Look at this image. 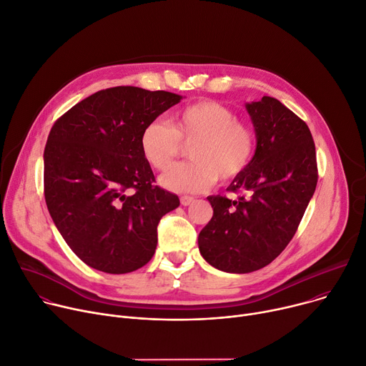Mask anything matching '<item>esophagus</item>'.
Returning <instances> with one entry per match:
<instances>
[{
    "mask_svg": "<svg viewBox=\"0 0 366 366\" xmlns=\"http://www.w3.org/2000/svg\"><path fill=\"white\" fill-rule=\"evenodd\" d=\"M194 202H196V197H191V196H181V204H182V206H191Z\"/></svg>",
    "mask_w": 366,
    "mask_h": 366,
    "instance_id": "1",
    "label": "esophagus"
}]
</instances>
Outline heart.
Wrapping results in <instances>:
<instances>
[{
    "label": "heart",
    "mask_w": 366,
    "mask_h": 366,
    "mask_svg": "<svg viewBox=\"0 0 366 366\" xmlns=\"http://www.w3.org/2000/svg\"><path fill=\"white\" fill-rule=\"evenodd\" d=\"M188 157L170 167L160 184L175 192H202L217 178L231 181L253 162L256 134L246 122L214 102L191 103L170 116L169 124L156 119L141 131L139 147L154 169L164 170L189 144Z\"/></svg>",
    "instance_id": "b5f03b06"
}]
</instances>
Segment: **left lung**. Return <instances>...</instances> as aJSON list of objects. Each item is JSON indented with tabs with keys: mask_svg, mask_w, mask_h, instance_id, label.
<instances>
[{
	"mask_svg": "<svg viewBox=\"0 0 366 366\" xmlns=\"http://www.w3.org/2000/svg\"><path fill=\"white\" fill-rule=\"evenodd\" d=\"M247 110L257 137L253 162L227 189L237 196L207 197L213 216L199 235L202 256L234 274L257 271L282 253L318 182L306 122L272 97Z\"/></svg>",
	"mask_w": 366,
	"mask_h": 366,
	"instance_id": "1",
	"label": "left lung"
}]
</instances>
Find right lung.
I'll return each instance as SVG.
<instances>
[{
	"label": "right lung",
	"instance_id": "right-lung-1",
	"mask_svg": "<svg viewBox=\"0 0 366 366\" xmlns=\"http://www.w3.org/2000/svg\"><path fill=\"white\" fill-rule=\"evenodd\" d=\"M179 100L113 86L54 122L44 150L45 203L67 246L94 269L128 274L149 263L162 216L179 206L139 147L142 128Z\"/></svg>",
	"mask_w": 366,
	"mask_h": 366
}]
</instances>
